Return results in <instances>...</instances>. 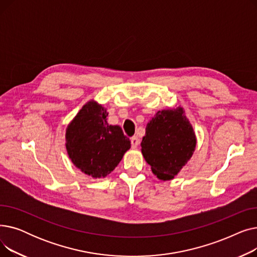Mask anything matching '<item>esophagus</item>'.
I'll return each mask as SVG.
<instances>
[{
	"instance_id": "esophagus-1",
	"label": "esophagus",
	"mask_w": 257,
	"mask_h": 257,
	"mask_svg": "<svg viewBox=\"0 0 257 257\" xmlns=\"http://www.w3.org/2000/svg\"><path fill=\"white\" fill-rule=\"evenodd\" d=\"M140 144V140L138 139V137H133L131 138V146L132 148H137Z\"/></svg>"
}]
</instances>
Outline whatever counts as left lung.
Returning <instances> with one entry per match:
<instances>
[{
	"instance_id": "1",
	"label": "left lung",
	"mask_w": 257,
	"mask_h": 257,
	"mask_svg": "<svg viewBox=\"0 0 257 257\" xmlns=\"http://www.w3.org/2000/svg\"><path fill=\"white\" fill-rule=\"evenodd\" d=\"M196 136L182 107L158 111L147 124L142 153L155 176L171 180L195 151Z\"/></svg>"
}]
</instances>
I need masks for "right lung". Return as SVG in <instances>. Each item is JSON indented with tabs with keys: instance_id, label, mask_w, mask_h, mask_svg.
<instances>
[{
	"instance_id": "1",
	"label": "right lung",
	"mask_w": 257,
	"mask_h": 257,
	"mask_svg": "<svg viewBox=\"0 0 257 257\" xmlns=\"http://www.w3.org/2000/svg\"><path fill=\"white\" fill-rule=\"evenodd\" d=\"M107 115L105 108L91 100L81 108L65 132L72 163L92 178L110 174L131 147L119 126L107 123Z\"/></svg>"
}]
</instances>
